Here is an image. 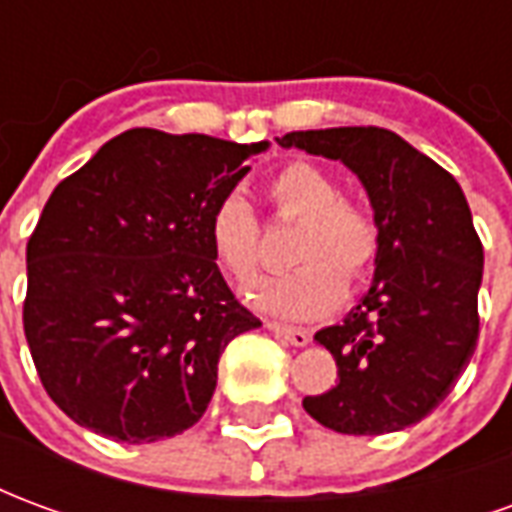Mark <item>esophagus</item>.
Instances as JSON below:
<instances>
[{"label": "esophagus", "instance_id": "34e87169", "mask_svg": "<svg viewBox=\"0 0 512 512\" xmlns=\"http://www.w3.org/2000/svg\"><path fill=\"white\" fill-rule=\"evenodd\" d=\"M268 332L277 334V337H282L285 343L296 345V348H304V345L310 343L312 334L307 332V329H296V326H285V323H268Z\"/></svg>", "mask_w": 512, "mask_h": 512}]
</instances>
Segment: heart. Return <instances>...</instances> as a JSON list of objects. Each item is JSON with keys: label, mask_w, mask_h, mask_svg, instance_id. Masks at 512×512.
I'll return each instance as SVG.
<instances>
[{"label": "heart", "mask_w": 512, "mask_h": 512, "mask_svg": "<svg viewBox=\"0 0 512 512\" xmlns=\"http://www.w3.org/2000/svg\"><path fill=\"white\" fill-rule=\"evenodd\" d=\"M277 216L299 219L293 260L301 266L271 274L246 293L252 307L279 318L310 321L343 301L345 279H362L376 263L378 224L370 213L345 200L340 183L310 161L277 169L266 183ZM208 244L216 263L238 285H249L260 268V222L241 194H224L208 216Z\"/></svg>", "instance_id": "1"}]
</instances>
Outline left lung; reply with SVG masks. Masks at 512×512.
<instances>
[{
    "instance_id": "1",
    "label": "left lung",
    "mask_w": 512,
    "mask_h": 512,
    "mask_svg": "<svg viewBox=\"0 0 512 512\" xmlns=\"http://www.w3.org/2000/svg\"><path fill=\"white\" fill-rule=\"evenodd\" d=\"M277 142L343 161L381 238L370 290L315 334L337 362V386L304 397V411L348 436L408 428L450 395L477 348L483 244L469 202L447 169L386 128L293 131Z\"/></svg>"
}]
</instances>
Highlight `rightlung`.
<instances>
[{
    "label": "right lung",
    "instance_id": "1",
    "mask_svg": "<svg viewBox=\"0 0 512 512\" xmlns=\"http://www.w3.org/2000/svg\"><path fill=\"white\" fill-rule=\"evenodd\" d=\"M268 142L131 128L51 191L27 244L24 334L82 428L142 444L205 414L219 356L257 329L208 244V216Z\"/></svg>",
    "mask_w": 512,
    "mask_h": 512
}]
</instances>
